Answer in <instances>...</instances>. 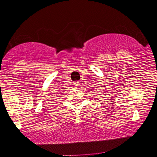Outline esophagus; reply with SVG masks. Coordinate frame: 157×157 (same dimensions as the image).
<instances>
[{
	"label": "esophagus",
	"mask_w": 157,
	"mask_h": 157,
	"mask_svg": "<svg viewBox=\"0 0 157 157\" xmlns=\"http://www.w3.org/2000/svg\"><path fill=\"white\" fill-rule=\"evenodd\" d=\"M75 86H78V84H77V82H76V83H75Z\"/></svg>",
	"instance_id": "esophagus-1"
}]
</instances>
